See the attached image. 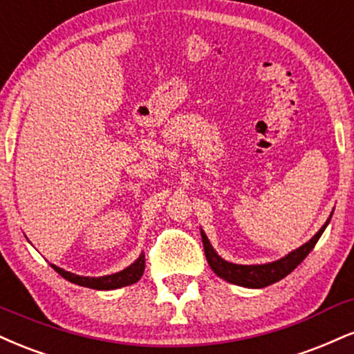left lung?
Wrapping results in <instances>:
<instances>
[{"instance_id":"left-lung-1","label":"left lung","mask_w":354,"mask_h":354,"mask_svg":"<svg viewBox=\"0 0 354 354\" xmlns=\"http://www.w3.org/2000/svg\"><path fill=\"white\" fill-rule=\"evenodd\" d=\"M331 216H333V212H331L326 223L322 225L320 231L315 234L312 239L275 262L261 263V266H241V263L224 261V259L212 249L209 239H207L206 234L201 231L204 254H206L207 263H209L212 272L218 277H221V279L227 280V282H231L234 285H241V287L263 288L267 287V285H272L279 282V280H282L283 277H287L292 270H295L297 267L300 266L301 261L312 252L315 244H317L318 239L322 237L323 231H325L328 223H330Z\"/></svg>"}]
</instances>
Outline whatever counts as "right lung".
I'll return each instance as SVG.
<instances>
[{"label":"right lung","instance_id":"obj_1","mask_svg":"<svg viewBox=\"0 0 354 354\" xmlns=\"http://www.w3.org/2000/svg\"><path fill=\"white\" fill-rule=\"evenodd\" d=\"M53 269L61 274L64 279L69 280V282L80 285V287H88V288H95V290H113V288H120V287H127V285H131L135 282H138L142 279L143 270H145V255H140L136 261L131 263V266L127 267L117 274L112 275H104V277H82V275H75L72 272H67L61 269V267L54 266L50 263Z\"/></svg>","mask_w":354,"mask_h":354}]
</instances>
